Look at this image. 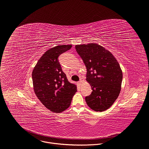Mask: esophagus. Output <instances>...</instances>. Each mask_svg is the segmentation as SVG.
I'll use <instances>...</instances> for the list:
<instances>
[{
  "label": "esophagus",
  "mask_w": 149,
  "mask_h": 149,
  "mask_svg": "<svg viewBox=\"0 0 149 149\" xmlns=\"http://www.w3.org/2000/svg\"><path fill=\"white\" fill-rule=\"evenodd\" d=\"M83 81H83V79H81V80H80V81L78 82V83H79V84H81H81H82Z\"/></svg>",
  "instance_id": "1"
}]
</instances>
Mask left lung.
<instances>
[{
  "mask_svg": "<svg viewBox=\"0 0 149 149\" xmlns=\"http://www.w3.org/2000/svg\"><path fill=\"white\" fill-rule=\"evenodd\" d=\"M75 47L87 67L86 81L93 90L86 97L88 106L95 111L107 110L116 101L121 88L123 72L118 62L111 52L99 44Z\"/></svg>",
  "mask_w": 149,
  "mask_h": 149,
  "instance_id": "left-lung-1",
  "label": "left lung"
}]
</instances>
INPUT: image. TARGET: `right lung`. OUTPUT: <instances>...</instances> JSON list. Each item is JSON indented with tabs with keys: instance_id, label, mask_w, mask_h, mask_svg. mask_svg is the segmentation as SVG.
<instances>
[{
	"instance_id": "right-lung-1",
	"label": "right lung",
	"mask_w": 149,
	"mask_h": 149,
	"mask_svg": "<svg viewBox=\"0 0 149 149\" xmlns=\"http://www.w3.org/2000/svg\"><path fill=\"white\" fill-rule=\"evenodd\" d=\"M71 47V45H62L50 48L39 58L32 71L33 87L36 97L54 113L67 110L77 91V85L68 81L58 60L60 54Z\"/></svg>"
}]
</instances>
